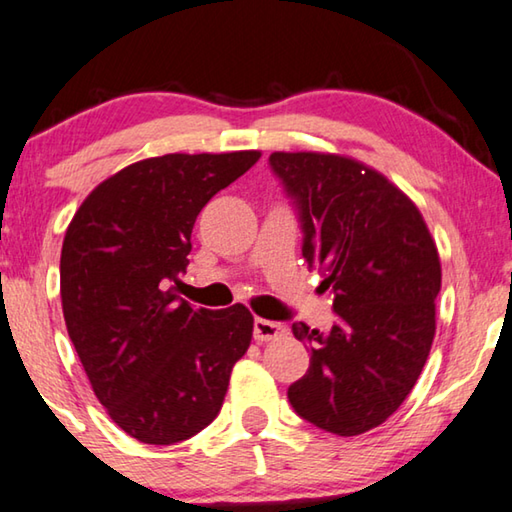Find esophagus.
Instances as JSON below:
<instances>
[{"label": "esophagus", "instance_id": "1", "mask_svg": "<svg viewBox=\"0 0 512 512\" xmlns=\"http://www.w3.org/2000/svg\"><path fill=\"white\" fill-rule=\"evenodd\" d=\"M284 334H287V327L282 323H275V320H266V318H255L253 323L255 341H273V339H280Z\"/></svg>", "mask_w": 512, "mask_h": 512}]
</instances>
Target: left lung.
<instances>
[{"mask_svg":"<svg viewBox=\"0 0 512 512\" xmlns=\"http://www.w3.org/2000/svg\"><path fill=\"white\" fill-rule=\"evenodd\" d=\"M302 230V257L320 268L336 323L327 332L293 323L311 352L289 386L302 420L359 436L393 415L411 393L436 332L440 259L409 198L381 173L341 155L268 158Z\"/></svg>","mask_w":512,"mask_h":512,"instance_id":"1","label":"left lung"}]
</instances>
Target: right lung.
<instances>
[{"label": "right lung", "mask_w": 512, "mask_h": 512, "mask_svg": "<svg viewBox=\"0 0 512 512\" xmlns=\"http://www.w3.org/2000/svg\"><path fill=\"white\" fill-rule=\"evenodd\" d=\"M259 151L169 153L121 169L85 198L60 253L67 334L94 395L146 445L196 436L221 411L253 339L244 305L194 309L173 291L192 228Z\"/></svg>", "instance_id": "right-lung-1"}]
</instances>
